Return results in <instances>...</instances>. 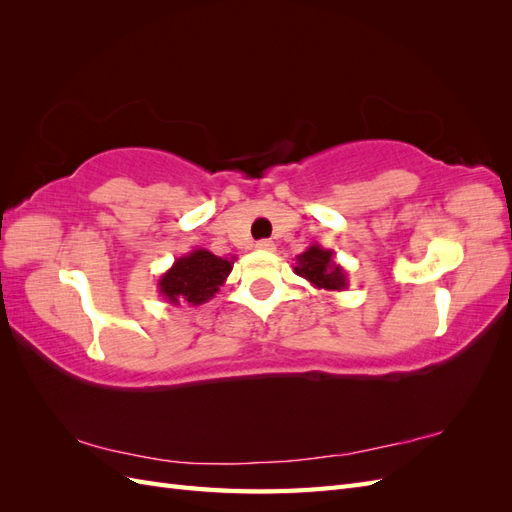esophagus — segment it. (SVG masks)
Instances as JSON below:
<instances>
[{
  "instance_id": "1",
  "label": "esophagus",
  "mask_w": 512,
  "mask_h": 512,
  "mask_svg": "<svg viewBox=\"0 0 512 512\" xmlns=\"http://www.w3.org/2000/svg\"><path fill=\"white\" fill-rule=\"evenodd\" d=\"M256 247H258V250H262V252H273L275 250V243L269 241V239H262V241L256 243Z\"/></svg>"
}]
</instances>
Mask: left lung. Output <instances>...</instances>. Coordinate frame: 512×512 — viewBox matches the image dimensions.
Returning <instances> with one entry per match:
<instances>
[{
  "label": "left lung",
  "instance_id": "left-lung-1",
  "mask_svg": "<svg viewBox=\"0 0 512 512\" xmlns=\"http://www.w3.org/2000/svg\"><path fill=\"white\" fill-rule=\"evenodd\" d=\"M292 269L314 288L337 292L348 288L346 269L335 260V252L327 250V247H322L320 243H312L303 254H299L297 265Z\"/></svg>",
  "mask_w": 512,
  "mask_h": 512
}]
</instances>
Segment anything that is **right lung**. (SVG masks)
<instances>
[{
    "label": "right lung",
    "mask_w": 512,
    "mask_h": 512,
    "mask_svg": "<svg viewBox=\"0 0 512 512\" xmlns=\"http://www.w3.org/2000/svg\"><path fill=\"white\" fill-rule=\"evenodd\" d=\"M235 260V256L222 258L211 254L205 247H196V250L177 258L173 267L160 275V297L170 305H203L215 297L220 286H224Z\"/></svg>",
    "instance_id": "1"
}]
</instances>
